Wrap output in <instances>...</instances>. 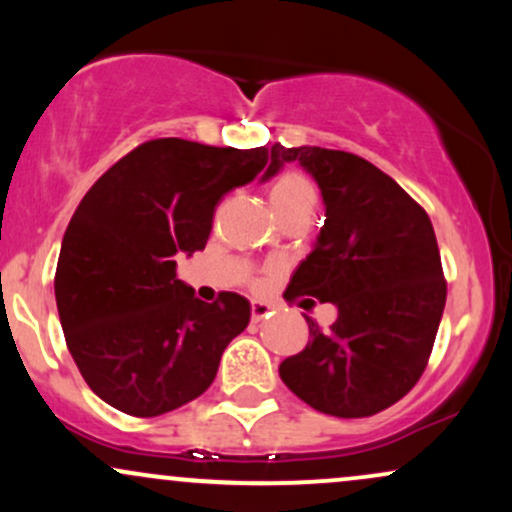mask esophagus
Here are the masks:
<instances>
[{"label": "esophagus", "mask_w": 512, "mask_h": 512, "mask_svg": "<svg viewBox=\"0 0 512 512\" xmlns=\"http://www.w3.org/2000/svg\"><path fill=\"white\" fill-rule=\"evenodd\" d=\"M272 315V305L264 301H252V322H260Z\"/></svg>", "instance_id": "obj_1"}]
</instances>
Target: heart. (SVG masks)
Here are the masks:
<instances>
[{"instance_id": "b5f03b06", "label": "heart", "mask_w": 512, "mask_h": 512, "mask_svg": "<svg viewBox=\"0 0 512 512\" xmlns=\"http://www.w3.org/2000/svg\"><path fill=\"white\" fill-rule=\"evenodd\" d=\"M269 202H272L276 216L284 219L286 214H293V211H313L315 190L303 173H298V170H286V173H281L279 178L272 182V187H269Z\"/></svg>"}]
</instances>
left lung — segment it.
Returning a JSON list of instances; mask_svg holds the SVG:
<instances>
[{
	"label": "left lung",
	"mask_w": 512,
	"mask_h": 512,
	"mask_svg": "<svg viewBox=\"0 0 512 512\" xmlns=\"http://www.w3.org/2000/svg\"><path fill=\"white\" fill-rule=\"evenodd\" d=\"M272 149L313 175L327 216L284 298L313 296L339 310L327 332L305 317L310 342L279 375L322 414L373 416L419 383L436 342L448 284L431 219L366 158L320 146Z\"/></svg>",
	"instance_id": "1"
}]
</instances>
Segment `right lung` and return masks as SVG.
<instances>
[{
	"mask_svg": "<svg viewBox=\"0 0 512 512\" xmlns=\"http://www.w3.org/2000/svg\"><path fill=\"white\" fill-rule=\"evenodd\" d=\"M281 166L267 146L166 137L139 144L93 182L64 231L55 298L69 354L103 402L149 419L214 383L250 303L233 291L199 301L175 276V255L204 250L226 192Z\"/></svg>",
	"mask_w": 512,
	"mask_h": 512,
	"instance_id": "1",
	"label": "right lung"
}]
</instances>
